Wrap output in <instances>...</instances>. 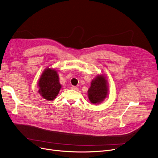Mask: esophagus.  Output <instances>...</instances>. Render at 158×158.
<instances>
[{
	"label": "esophagus",
	"mask_w": 158,
	"mask_h": 158,
	"mask_svg": "<svg viewBox=\"0 0 158 158\" xmlns=\"http://www.w3.org/2000/svg\"><path fill=\"white\" fill-rule=\"evenodd\" d=\"M72 89L73 90H77L78 89V88L77 86H72Z\"/></svg>",
	"instance_id": "esophagus-1"
}]
</instances>
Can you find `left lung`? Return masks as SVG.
Wrapping results in <instances>:
<instances>
[{
  "instance_id": "8db88e82",
  "label": "left lung",
  "mask_w": 158,
  "mask_h": 158,
  "mask_svg": "<svg viewBox=\"0 0 158 158\" xmlns=\"http://www.w3.org/2000/svg\"><path fill=\"white\" fill-rule=\"evenodd\" d=\"M108 81L103 74H98L91 82L88 90V96L91 103L98 104L109 95Z\"/></svg>"
}]
</instances>
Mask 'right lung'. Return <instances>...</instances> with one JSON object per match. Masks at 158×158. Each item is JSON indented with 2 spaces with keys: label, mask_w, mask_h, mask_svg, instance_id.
Segmentation results:
<instances>
[{
  "label": "right lung",
  "mask_w": 158,
  "mask_h": 158,
  "mask_svg": "<svg viewBox=\"0 0 158 158\" xmlns=\"http://www.w3.org/2000/svg\"><path fill=\"white\" fill-rule=\"evenodd\" d=\"M37 85L39 94L48 101L54 100L62 87L57 70L49 66L41 73Z\"/></svg>",
  "instance_id": "right-lung-1"
}]
</instances>
